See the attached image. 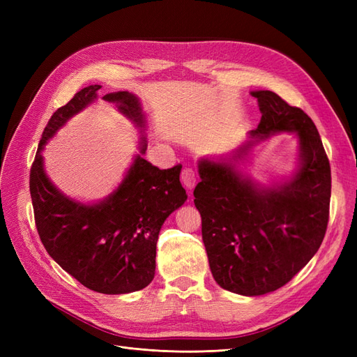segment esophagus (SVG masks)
Wrapping results in <instances>:
<instances>
[{
  "label": "esophagus",
  "instance_id": "esophagus-1",
  "mask_svg": "<svg viewBox=\"0 0 357 357\" xmlns=\"http://www.w3.org/2000/svg\"><path fill=\"white\" fill-rule=\"evenodd\" d=\"M197 181H198V174H197L195 169L188 167V168H185V169L181 171V183L188 189H192L193 186H195Z\"/></svg>",
  "mask_w": 357,
  "mask_h": 357
}]
</instances>
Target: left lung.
I'll list each match as a JSON object with an SVG mask.
<instances>
[{"mask_svg":"<svg viewBox=\"0 0 357 357\" xmlns=\"http://www.w3.org/2000/svg\"><path fill=\"white\" fill-rule=\"evenodd\" d=\"M262 113L256 139L294 131L301 167L283 186L261 188L235 168L252 142L232 159L201 160L193 202L201 213L202 241L220 287L259 296L289 283L325 238L329 222L331 165L317 128L299 107L271 91L252 92Z\"/></svg>","mask_w":357,"mask_h":357,"instance_id":"8db88e82","label":"left lung"}]
</instances>
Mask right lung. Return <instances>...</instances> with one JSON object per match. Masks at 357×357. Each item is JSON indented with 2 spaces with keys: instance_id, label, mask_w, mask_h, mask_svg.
Returning a JSON list of instances; mask_svg holds the SVG:
<instances>
[{
  "instance_id": "right-lung-1",
  "label": "right lung",
  "mask_w": 357,
  "mask_h": 357,
  "mask_svg": "<svg viewBox=\"0 0 357 357\" xmlns=\"http://www.w3.org/2000/svg\"><path fill=\"white\" fill-rule=\"evenodd\" d=\"M100 89V84L83 88L52 114L32 162L29 192L37 231L47 253L83 286L119 295L142 290L152 282L160 226L188 197L180 183V164L159 169L139 155L121 186L101 204L74 202L52 185L40 150L73 114L96 98ZM102 98L144 128L142 105L132 93L119 91Z\"/></svg>"
}]
</instances>
